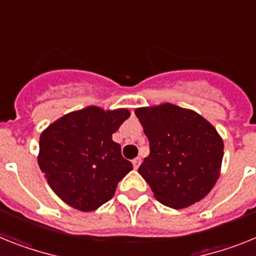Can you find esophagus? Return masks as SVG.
Wrapping results in <instances>:
<instances>
[{
  "mask_svg": "<svg viewBox=\"0 0 256 256\" xmlns=\"http://www.w3.org/2000/svg\"><path fill=\"white\" fill-rule=\"evenodd\" d=\"M140 162H142V158H135L134 160H132V165H134V168L138 169L139 165H140Z\"/></svg>",
  "mask_w": 256,
  "mask_h": 256,
  "instance_id": "obj_1",
  "label": "esophagus"
}]
</instances>
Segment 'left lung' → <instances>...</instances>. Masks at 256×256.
<instances>
[{
  "label": "left lung",
  "mask_w": 256,
  "mask_h": 256,
  "mask_svg": "<svg viewBox=\"0 0 256 256\" xmlns=\"http://www.w3.org/2000/svg\"><path fill=\"white\" fill-rule=\"evenodd\" d=\"M150 140L138 172L154 196L173 210L190 207L220 177L224 142L204 117L170 102L135 109Z\"/></svg>",
  "instance_id": "8db88e82"
}]
</instances>
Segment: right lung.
Listing matches in <instances>:
<instances>
[{
  "mask_svg": "<svg viewBox=\"0 0 256 256\" xmlns=\"http://www.w3.org/2000/svg\"><path fill=\"white\" fill-rule=\"evenodd\" d=\"M128 117L126 108L90 105L62 116L42 132L38 166L66 204L91 212L113 198L118 182L132 169L112 139Z\"/></svg>",
  "mask_w": 256,
  "mask_h": 256,
  "instance_id": "right-lung-1",
  "label": "right lung"
}]
</instances>
